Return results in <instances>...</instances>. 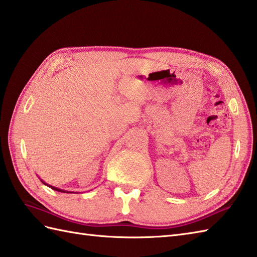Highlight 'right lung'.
<instances>
[{
  "mask_svg": "<svg viewBox=\"0 0 257 257\" xmlns=\"http://www.w3.org/2000/svg\"><path fill=\"white\" fill-rule=\"evenodd\" d=\"M51 189H54V190H56V191H59V192H68V191H65V190H61V189H58V188H56V187H53V186H49Z\"/></svg>",
  "mask_w": 257,
  "mask_h": 257,
  "instance_id": "obj_1",
  "label": "right lung"
}]
</instances>
